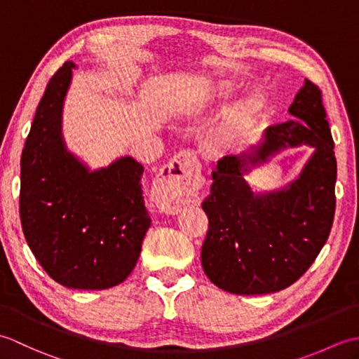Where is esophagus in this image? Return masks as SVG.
Listing matches in <instances>:
<instances>
[{
  "mask_svg": "<svg viewBox=\"0 0 359 359\" xmlns=\"http://www.w3.org/2000/svg\"><path fill=\"white\" fill-rule=\"evenodd\" d=\"M202 187L201 166L191 151H180L171 158L154 180L152 201L166 215H177L191 202Z\"/></svg>",
  "mask_w": 359,
  "mask_h": 359,
  "instance_id": "1",
  "label": "esophagus"
}]
</instances>
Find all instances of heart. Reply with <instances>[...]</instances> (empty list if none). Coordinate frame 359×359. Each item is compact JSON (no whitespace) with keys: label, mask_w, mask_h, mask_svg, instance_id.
Here are the masks:
<instances>
[{"label":"heart","mask_w":359,"mask_h":359,"mask_svg":"<svg viewBox=\"0 0 359 359\" xmlns=\"http://www.w3.org/2000/svg\"><path fill=\"white\" fill-rule=\"evenodd\" d=\"M236 89L230 83H222L211 90L210 95L197 97L193 106H201L210 103H220L222 108H228L234 100ZM264 100L259 95L250 97L248 100L242 102L224 117L222 123L215 131V140L224 147H238L250 142L257 133L259 121L262 118Z\"/></svg>","instance_id":"b5f03b06"}]
</instances>
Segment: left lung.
I'll return each mask as SVG.
<instances>
[{"label": "left lung", "instance_id": "1", "mask_svg": "<svg viewBox=\"0 0 359 359\" xmlns=\"http://www.w3.org/2000/svg\"><path fill=\"white\" fill-rule=\"evenodd\" d=\"M293 118L269 126L262 140L225 156L212 171L202 208L208 233L202 266L212 284L234 294H265L290 287L315 262L334 216L337 157L321 90L306 80L288 108ZM309 144L316 152L284 189L253 194L245 174L282 149Z\"/></svg>", "mask_w": 359, "mask_h": 359}]
</instances>
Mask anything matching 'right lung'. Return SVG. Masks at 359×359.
Wrapping results in <instances>:
<instances>
[{"mask_svg":"<svg viewBox=\"0 0 359 359\" xmlns=\"http://www.w3.org/2000/svg\"><path fill=\"white\" fill-rule=\"evenodd\" d=\"M74 67H60L36 108L21 154L20 219L29 248L53 280L104 290L134 270L151 219L137 160L120 157L90 171L66 149L62 112Z\"/></svg>","mask_w":359,"mask_h":359,"instance_id":"right-lung-1","label":"right lung"}]
</instances>
